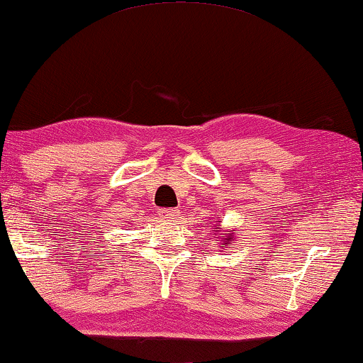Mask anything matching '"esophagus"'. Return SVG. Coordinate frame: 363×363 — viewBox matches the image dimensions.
Instances as JSON below:
<instances>
[{
    "instance_id": "34e87169",
    "label": "esophagus",
    "mask_w": 363,
    "mask_h": 363,
    "mask_svg": "<svg viewBox=\"0 0 363 363\" xmlns=\"http://www.w3.org/2000/svg\"><path fill=\"white\" fill-rule=\"evenodd\" d=\"M158 216L163 221H173L177 216H180V210H177V208H163V210L158 211Z\"/></svg>"
}]
</instances>
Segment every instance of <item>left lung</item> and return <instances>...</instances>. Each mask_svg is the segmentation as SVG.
<instances>
[{"instance_id":"1","label":"left lung","mask_w":363,"mask_h":363,"mask_svg":"<svg viewBox=\"0 0 363 363\" xmlns=\"http://www.w3.org/2000/svg\"><path fill=\"white\" fill-rule=\"evenodd\" d=\"M226 240H230V238H226ZM225 245H226V242H225Z\"/></svg>"}]
</instances>
